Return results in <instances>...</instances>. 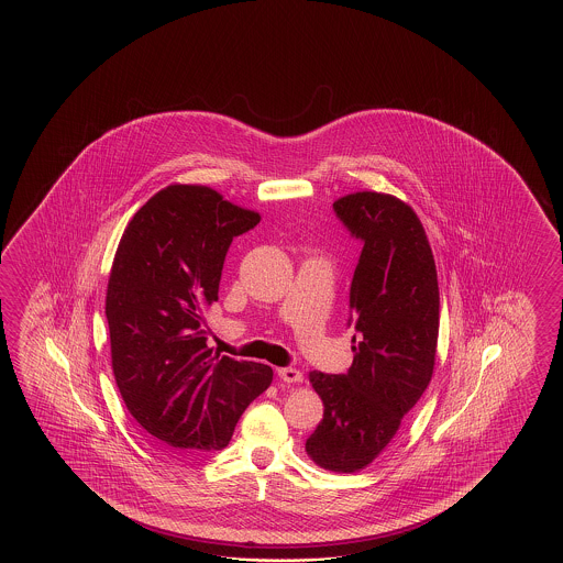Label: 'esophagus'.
Returning <instances> with one entry per match:
<instances>
[{"mask_svg":"<svg viewBox=\"0 0 563 563\" xmlns=\"http://www.w3.org/2000/svg\"><path fill=\"white\" fill-rule=\"evenodd\" d=\"M277 376H279L284 383H301V380H303V374L296 371V368H277Z\"/></svg>","mask_w":563,"mask_h":563,"instance_id":"obj_1","label":"esophagus"}]
</instances>
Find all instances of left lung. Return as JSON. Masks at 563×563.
<instances>
[{"mask_svg":"<svg viewBox=\"0 0 563 563\" xmlns=\"http://www.w3.org/2000/svg\"><path fill=\"white\" fill-rule=\"evenodd\" d=\"M335 217L362 241L350 286L354 362L346 374L310 372L323 419L306 441L316 465L354 473L393 441L431 383L439 338V282L417 213L384 192L346 195Z\"/></svg>","mask_w":563,"mask_h":563,"instance_id":"8db88e82","label":"left lung"}]
</instances>
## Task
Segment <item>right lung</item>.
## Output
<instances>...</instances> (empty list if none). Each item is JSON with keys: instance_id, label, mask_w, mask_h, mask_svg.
<instances>
[{"instance_id": "right-lung-1", "label": "right lung", "mask_w": 563, "mask_h": 563, "mask_svg": "<svg viewBox=\"0 0 563 563\" xmlns=\"http://www.w3.org/2000/svg\"><path fill=\"white\" fill-rule=\"evenodd\" d=\"M257 223L209 187L168 185L122 233L107 289L112 371L134 420L168 449H225L274 378L265 364L219 356L205 332L229 245Z\"/></svg>"}]
</instances>
